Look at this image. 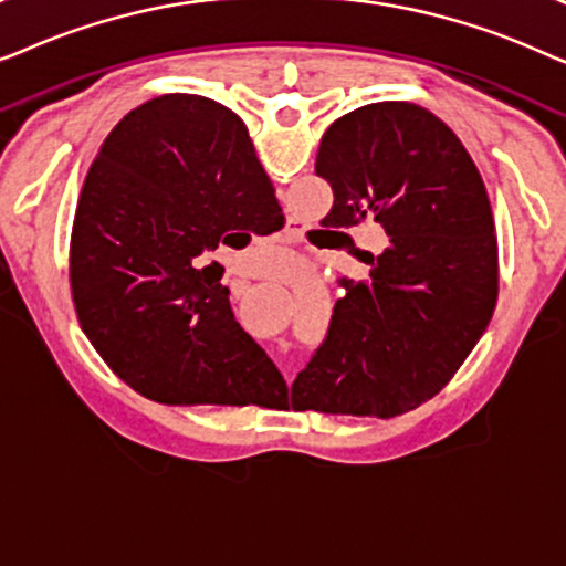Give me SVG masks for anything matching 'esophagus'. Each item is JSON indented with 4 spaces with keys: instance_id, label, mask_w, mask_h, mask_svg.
Segmentation results:
<instances>
[{
    "instance_id": "esophagus-1",
    "label": "esophagus",
    "mask_w": 566,
    "mask_h": 566,
    "mask_svg": "<svg viewBox=\"0 0 566 566\" xmlns=\"http://www.w3.org/2000/svg\"><path fill=\"white\" fill-rule=\"evenodd\" d=\"M281 239H283L285 244H301V234H298V229H293V227L285 229L283 234H281ZM285 378H289V381H291V370H285Z\"/></svg>"
}]
</instances>
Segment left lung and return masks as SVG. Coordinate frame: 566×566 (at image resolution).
Masks as SVG:
<instances>
[{
	"label": "left lung",
	"instance_id": "1",
	"mask_svg": "<svg viewBox=\"0 0 566 566\" xmlns=\"http://www.w3.org/2000/svg\"><path fill=\"white\" fill-rule=\"evenodd\" d=\"M316 175L335 192L322 223H381L389 247L343 277L327 337L291 389L293 409L397 417L443 389L497 304V237L482 175L459 136L415 103H374L322 136Z\"/></svg>",
	"mask_w": 566,
	"mask_h": 566
}]
</instances>
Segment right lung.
<instances>
[{
  "label": "right lung",
  "mask_w": 566,
  "mask_h": 566,
  "mask_svg": "<svg viewBox=\"0 0 566 566\" xmlns=\"http://www.w3.org/2000/svg\"><path fill=\"white\" fill-rule=\"evenodd\" d=\"M283 223L237 113L200 95L130 111L99 146L76 203L69 277L84 335L120 381L161 405H260L285 389L239 327L223 268L231 239Z\"/></svg>",
  "instance_id": "add662e5"
}]
</instances>
